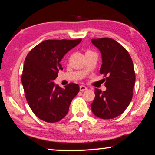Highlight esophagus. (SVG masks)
I'll return each mask as SVG.
<instances>
[{
  "instance_id": "1",
  "label": "esophagus",
  "mask_w": 155,
  "mask_h": 155,
  "mask_svg": "<svg viewBox=\"0 0 155 155\" xmlns=\"http://www.w3.org/2000/svg\"><path fill=\"white\" fill-rule=\"evenodd\" d=\"M87 89V88L85 86H83V85H80V91L83 92V91H85V90H86Z\"/></svg>"
}]
</instances>
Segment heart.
<instances>
[{
    "label": "heart",
    "instance_id": "heart-1",
    "mask_svg": "<svg viewBox=\"0 0 155 155\" xmlns=\"http://www.w3.org/2000/svg\"><path fill=\"white\" fill-rule=\"evenodd\" d=\"M89 52H91V51H87V52H86V53H89Z\"/></svg>",
    "mask_w": 155,
    "mask_h": 155
}]
</instances>
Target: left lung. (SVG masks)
<instances>
[{
  "mask_svg": "<svg viewBox=\"0 0 155 155\" xmlns=\"http://www.w3.org/2000/svg\"><path fill=\"white\" fill-rule=\"evenodd\" d=\"M91 41L101 52L100 73L105 78L107 88L103 92L95 88L91 110L97 117L112 119L123 113L132 100L135 82L133 63L127 51L114 39L102 38Z\"/></svg>",
  "mask_w": 155,
  "mask_h": 155,
  "instance_id": "left-lung-1",
  "label": "left lung"
}]
</instances>
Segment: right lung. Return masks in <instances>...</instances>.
Listing matches in <instances>:
<instances>
[{"instance_id": "add662e5", "label": "right lung", "mask_w": 155, "mask_h": 155, "mask_svg": "<svg viewBox=\"0 0 155 155\" xmlns=\"http://www.w3.org/2000/svg\"><path fill=\"white\" fill-rule=\"evenodd\" d=\"M82 39L46 40L34 47L25 59L21 80L25 98L37 117L53 123L65 117L70 104L80 90L71 83L63 89L53 80L62 70L61 61L70 50Z\"/></svg>"}]
</instances>
